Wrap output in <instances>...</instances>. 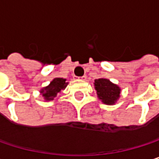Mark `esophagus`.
Instances as JSON below:
<instances>
[{
  "mask_svg": "<svg viewBox=\"0 0 159 159\" xmlns=\"http://www.w3.org/2000/svg\"><path fill=\"white\" fill-rule=\"evenodd\" d=\"M78 79L85 80V79H86V76H85V75H84V76H82V77H78Z\"/></svg>",
  "mask_w": 159,
  "mask_h": 159,
  "instance_id": "esophagus-1",
  "label": "esophagus"
}]
</instances>
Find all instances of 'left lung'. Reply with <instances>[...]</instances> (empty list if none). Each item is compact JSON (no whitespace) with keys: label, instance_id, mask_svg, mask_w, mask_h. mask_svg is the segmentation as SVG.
I'll use <instances>...</instances> for the list:
<instances>
[{"label":"left lung","instance_id":"1","mask_svg":"<svg viewBox=\"0 0 159 159\" xmlns=\"http://www.w3.org/2000/svg\"><path fill=\"white\" fill-rule=\"evenodd\" d=\"M94 86L98 99L106 105H114L120 97V87L118 84H113L109 79H96Z\"/></svg>","mask_w":159,"mask_h":159}]
</instances>
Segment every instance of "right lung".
Segmentation results:
<instances>
[{"label":"right lung","instance_id":"right-lung-1","mask_svg":"<svg viewBox=\"0 0 159 159\" xmlns=\"http://www.w3.org/2000/svg\"><path fill=\"white\" fill-rule=\"evenodd\" d=\"M68 83L64 78H54L47 86L40 89V95L46 101L53 100L59 93L64 90Z\"/></svg>","mask_w":159,"mask_h":159}]
</instances>
